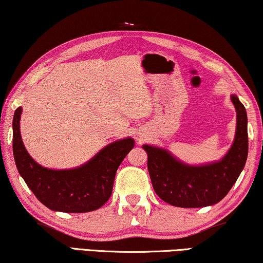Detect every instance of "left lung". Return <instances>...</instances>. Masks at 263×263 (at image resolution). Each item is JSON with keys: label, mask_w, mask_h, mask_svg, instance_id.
Returning <instances> with one entry per match:
<instances>
[{"label": "left lung", "mask_w": 263, "mask_h": 263, "mask_svg": "<svg viewBox=\"0 0 263 263\" xmlns=\"http://www.w3.org/2000/svg\"><path fill=\"white\" fill-rule=\"evenodd\" d=\"M232 100L237 112L236 136L221 162L189 166L163 148L144 145L152 186L164 202L181 208L216 204L237 181L248 156V131L245 106L236 96H232Z\"/></svg>", "instance_id": "1"}]
</instances>
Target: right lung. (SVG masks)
<instances>
[{"label": "right lung", "instance_id": "add662e5", "mask_svg": "<svg viewBox=\"0 0 263 263\" xmlns=\"http://www.w3.org/2000/svg\"><path fill=\"white\" fill-rule=\"evenodd\" d=\"M17 107L13 120V152L16 167L27 185L42 204L62 213H87L99 209L112 195L120 163L132 150V138L104 147L85 165L72 170H50L39 165L23 146Z\"/></svg>", "mask_w": 263, "mask_h": 263}]
</instances>
